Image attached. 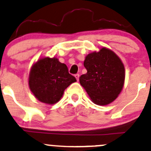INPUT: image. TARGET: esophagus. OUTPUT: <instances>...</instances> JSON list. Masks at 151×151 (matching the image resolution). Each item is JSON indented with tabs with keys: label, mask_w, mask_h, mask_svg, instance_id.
<instances>
[{
	"label": "esophagus",
	"mask_w": 151,
	"mask_h": 151,
	"mask_svg": "<svg viewBox=\"0 0 151 151\" xmlns=\"http://www.w3.org/2000/svg\"><path fill=\"white\" fill-rule=\"evenodd\" d=\"M74 77H75L76 79H77V81H79V74H76L75 75H74Z\"/></svg>",
	"instance_id": "obj_1"
}]
</instances>
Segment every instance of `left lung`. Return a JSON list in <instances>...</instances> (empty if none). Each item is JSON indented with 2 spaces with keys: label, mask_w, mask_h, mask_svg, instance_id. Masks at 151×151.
Instances as JSON below:
<instances>
[{
  "label": "left lung",
  "mask_w": 151,
  "mask_h": 151,
  "mask_svg": "<svg viewBox=\"0 0 151 151\" xmlns=\"http://www.w3.org/2000/svg\"><path fill=\"white\" fill-rule=\"evenodd\" d=\"M87 73L79 82L96 105L110 104L120 93L124 83L122 62L111 50L103 48L87 55L83 62Z\"/></svg>",
  "instance_id": "8db88e82"
}]
</instances>
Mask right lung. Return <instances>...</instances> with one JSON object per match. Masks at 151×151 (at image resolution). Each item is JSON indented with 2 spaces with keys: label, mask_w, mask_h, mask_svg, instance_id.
<instances>
[{
  "label": "right lung",
  "mask_w": 151,
  "mask_h": 151,
  "mask_svg": "<svg viewBox=\"0 0 151 151\" xmlns=\"http://www.w3.org/2000/svg\"><path fill=\"white\" fill-rule=\"evenodd\" d=\"M77 81L64 63L55 58H41L32 66L29 77L31 91L41 102L55 104L71 83Z\"/></svg>",
  "instance_id": "obj_1"
}]
</instances>
